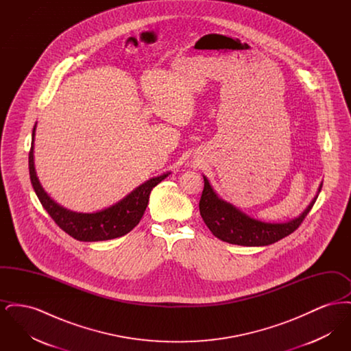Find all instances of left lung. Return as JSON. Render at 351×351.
Listing matches in <instances>:
<instances>
[{
  "label": "left lung",
  "mask_w": 351,
  "mask_h": 351,
  "mask_svg": "<svg viewBox=\"0 0 351 351\" xmlns=\"http://www.w3.org/2000/svg\"><path fill=\"white\" fill-rule=\"evenodd\" d=\"M322 184L318 188L321 192ZM318 193L300 216L284 223H267L254 219L226 201L218 199L208 179L204 176L200 215L209 230L218 239L239 246H267L293 233L313 208Z\"/></svg>",
  "instance_id": "8db88e82"
}]
</instances>
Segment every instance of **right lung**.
<instances>
[{
	"label": "right lung",
	"mask_w": 351,
	"mask_h": 351,
	"mask_svg": "<svg viewBox=\"0 0 351 351\" xmlns=\"http://www.w3.org/2000/svg\"><path fill=\"white\" fill-rule=\"evenodd\" d=\"M34 135H35V126L33 129L32 149L29 152V171H30V180L33 184L34 191L40 204L43 205V208L47 210L50 217L55 221V223L62 230H64L66 233L69 234L77 241H84V242L106 241V239L122 237L132 232L139 223L141 218L147 208L151 189L168 176V173H163L162 176L152 178L146 183L135 188L133 192L128 195L125 199L118 201L117 204L101 212H96V213L71 212L50 199V196L43 191L42 185L36 178V172L34 167Z\"/></svg>",
	"instance_id": "add662e5"
}]
</instances>
